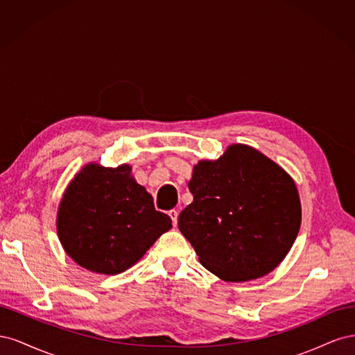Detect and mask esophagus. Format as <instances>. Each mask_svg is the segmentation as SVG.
I'll return each mask as SVG.
<instances>
[{
  "mask_svg": "<svg viewBox=\"0 0 355 355\" xmlns=\"http://www.w3.org/2000/svg\"><path fill=\"white\" fill-rule=\"evenodd\" d=\"M168 216L171 218V223H173V227H176L178 225V210H170L168 211Z\"/></svg>",
  "mask_w": 355,
  "mask_h": 355,
  "instance_id": "esophagus-1",
  "label": "esophagus"
}]
</instances>
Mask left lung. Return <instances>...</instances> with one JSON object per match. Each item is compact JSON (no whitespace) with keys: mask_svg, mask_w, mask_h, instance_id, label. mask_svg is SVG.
Instances as JSON below:
<instances>
[{"mask_svg":"<svg viewBox=\"0 0 355 355\" xmlns=\"http://www.w3.org/2000/svg\"><path fill=\"white\" fill-rule=\"evenodd\" d=\"M188 187L194 201L179 230L220 280L261 278L292 249L302 220L296 184L253 146L232 144L218 159H200Z\"/></svg>","mask_w":355,"mask_h":355,"instance_id":"1","label":"left lung"}]
</instances>
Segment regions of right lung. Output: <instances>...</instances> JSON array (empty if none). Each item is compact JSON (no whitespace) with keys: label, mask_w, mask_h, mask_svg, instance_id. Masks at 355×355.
Returning <instances> with one entry per match:
<instances>
[{"label":"right lung","mask_w":355,"mask_h":355,"mask_svg":"<svg viewBox=\"0 0 355 355\" xmlns=\"http://www.w3.org/2000/svg\"><path fill=\"white\" fill-rule=\"evenodd\" d=\"M171 228L130 164H85L69 182L58 207L56 230L71 259L96 274H121Z\"/></svg>","instance_id":"right-lung-1"}]
</instances>
